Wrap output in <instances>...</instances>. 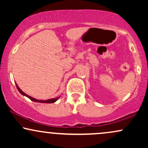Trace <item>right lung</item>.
I'll use <instances>...</instances> for the list:
<instances>
[{"instance_id":"add662e5","label":"right lung","mask_w":148,"mask_h":148,"mask_svg":"<svg viewBox=\"0 0 148 148\" xmlns=\"http://www.w3.org/2000/svg\"><path fill=\"white\" fill-rule=\"evenodd\" d=\"M16 88H17L18 92H19L21 93L22 95L27 97L29 98V99H30V100H31V101H35V102H39V103H54V102H56V101L58 99L59 97H56V98H52V99H47V100H38V99H35V98L32 97L28 95H26V94H25V93L23 92L22 91L21 89H20L19 87H18V85L16 84Z\"/></svg>"}]
</instances>
